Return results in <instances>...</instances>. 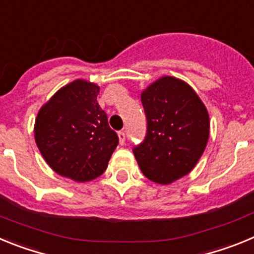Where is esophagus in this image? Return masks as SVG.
Masks as SVG:
<instances>
[{"label": "esophagus", "instance_id": "obj_1", "mask_svg": "<svg viewBox=\"0 0 254 254\" xmlns=\"http://www.w3.org/2000/svg\"><path fill=\"white\" fill-rule=\"evenodd\" d=\"M118 137H120V143L121 145H123V143L126 142V133L123 131L118 132Z\"/></svg>", "mask_w": 254, "mask_h": 254}]
</instances>
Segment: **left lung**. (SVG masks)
Returning <instances> with one entry per match:
<instances>
[{
  "instance_id": "left-lung-1",
  "label": "left lung",
  "mask_w": 254,
  "mask_h": 254,
  "mask_svg": "<svg viewBox=\"0 0 254 254\" xmlns=\"http://www.w3.org/2000/svg\"><path fill=\"white\" fill-rule=\"evenodd\" d=\"M146 137L133 147L141 172L169 185L193 169L205 151L210 118L196 91L179 78L164 76L141 93Z\"/></svg>"
}]
</instances>
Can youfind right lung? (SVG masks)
Here are the masks:
<instances>
[{
    "instance_id": "add662e5",
    "label": "right lung",
    "mask_w": 254,
    "mask_h": 254,
    "mask_svg": "<svg viewBox=\"0 0 254 254\" xmlns=\"http://www.w3.org/2000/svg\"><path fill=\"white\" fill-rule=\"evenodd\" d=\"M99 89L80 78L69 82L35 118V142L44 160L57 174L76 182L102 176L118 145V136L96 100Z\"/></svg>"
}]
</instances>
